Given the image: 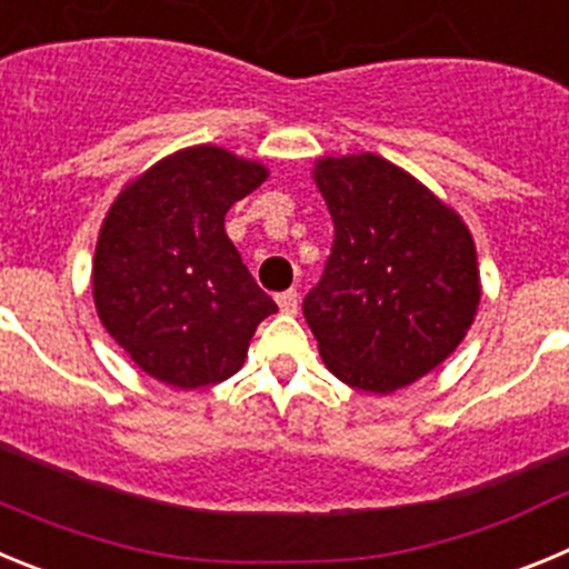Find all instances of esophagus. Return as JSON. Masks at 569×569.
I'll list each match as a JSON object with an SVG mask.
<instances>
[{"instance_id": "34e87169", "label": "esophagus", "mask_w": 569, "mask_h": 569, "mask_svg": "<svg viewBox=\"0 0 569 569\" xmlns=\"http://www.w3.org/2000/svg\"><path fill=\"white\" fill-rule=\"evenodd\" d=\"M276 301H279L281 313H296L299 310V293L296 290H284V293L276 296Z\"/></svg>"}]
</instances>
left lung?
<instances>
[{
	"instance_id": "8db88e82",
	"label": "left lung",
	"mask_w": 569,
	"mask_h": 569,
	"mask_svg": "<svg viewBox=\"0 0 569 569\" xmlns=\"http://www.w3.org/2000/svg\"><path fill=\"white\" fill-rule=\"evenodd\" d=\"M313 176L333 248L301 310L330 373L393 393L465 339L481 296L476 244L453 210L381 156L321 159Z\"/></svg>"
}]
</instances>
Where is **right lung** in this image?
Listing matches in <instances>:
<instances>
[{"mask_svg": "<svg viewBox=\"0 0 569 569\" xmlns=\"http://www.w3.org/2000/svg\"><path fill=\"white\" fill-rule=\"evenodd\" d=\"M268 179L222 148L179 150L119 193L93 259L104 330L144 373L179 390L230 379L276 301L224 233L230 204Z\"/></svg>", "mask_w": 569, "mask_h": 569, "instance_id": "add662e5", "label": "right lung"}]
</instances>
